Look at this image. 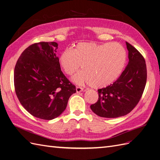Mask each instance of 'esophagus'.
Listing matches in <instances>:
<instances>
[{"label": "esophagus", "instance_id": "34e87169", "mask_svg": "<svg viewBox=\"0 0 160 160\" xmlns=\"http://www.w3.org/2000/svg\"><path fill=\"white\" fill-rule=\"evenodd\" d=\"M84 89L83 88H81V87H76V91L77 93H80V92L83 91Z\"/></svg>", "mask_w": 160, "mask_h": 160}]
</instances>
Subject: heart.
I'll list each match as a JSON object with an SVG mask.
<instances>
[{
    "instance_id": "b5f03b06",
    "label": "heart",
    "mask_w": 160,
    "mask_h": 160,
    "mask_svg": "<svg viewBox=\"0 0 160 160\" xmlns=\"http://www.w3.org/2000/svg\"><path fill=\"white\" fill-rule=\"evenodd\" d=\"M127 53L118 42L98 44L83 42L74 49H66L59 55L61 68L72 75L81 68L83 71L72 77L79 85L88 83L95 88H103L117 79L123 69Z\"/></svg>"
}]
</instances>
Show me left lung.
<instances>
[{"label": "left lung", "instance_id": "left-lung-1", "mask_svg": "<svg viewBox=\"0 0 160 160\" xmlns=\"http://www.w3.org/2000/svg\"><path fill=\"white\" fill-rule=\"evenodd\" d=\"M128 65L113 84L98 89L99 98L90 108L100 117L115 118L132 111L141 99L147 81V68L143 57L126 42Z\"/></svg>", "mask_w": 160, "mask_h": 160}]
</instances>
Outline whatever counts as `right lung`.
<instances>
[{"label":"right lung","mask_w":160,"mask_h":160,"mask_svg":"<svg viewBox=\"0 0 160 160\" xmlns=\"http://www.w3.org/2000/svg\"><path fill=\"white\" fill-rule=\"evenodd\" d=\"M55 42L30 45L19 57L14 71L17 98L28 113L37 118L51 120L67 108L76 92L74 85L61 71Z\"/></svg>","instance_id":"1"}]
</instances>
